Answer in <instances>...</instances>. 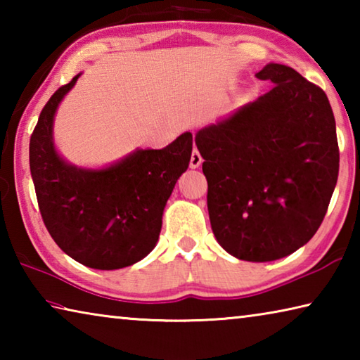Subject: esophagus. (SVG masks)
<instances>
[{"instance_id":"34e87169","label":"esophagus","mask_w":360,"mask_h":360,"mask_svg":"<svg viewBox=\"0 0 360 360\" xmlns=\"http://www.w3.org/2000/svg\"><path fill=\"white\" fill-rule=\"evenodd\" d=\"M202 162H203V158H202V155H200V152L197 150V149H193V152H192V157H191V168H198L200 165H202Z\"/></svg>"}]
</instances>
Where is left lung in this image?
<instances>
[{
    "label": "left lung",
    "instance_id": "1",
    "mask_svg": "<svg viewBox=\"0 0 360 360\" xmlns=\"http://www.w3.org/2000/svg\"><path fill=\"white\" fill-rule=\"evenodd\" d=\"M255 77L275 84L195 135L205 158L216 240L248 262L283 259L307 245L337 186L340 152L327 95L290 66Z\"/></svg>",
    "mask_w": 360,
    "mask_h": 360
}]
</instances>
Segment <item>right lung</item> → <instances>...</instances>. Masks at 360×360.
<instances>
[{
    "label": "right lung",
    "instance_id": "right-lung-1",
    "mask_svg": "<svg viewBox=\"0 0 360 360\" xmlns=\"http://www.w3.org/2000/svg\"><path fill=\"white\" fill-rule=\"evenodd\" d=\"M81 75L41 111L30 139V172L42 221L58 248L89 268L119 270L155 248L163 210L191 162L192 133L163 149H135L100 168L70 163L53 141V120Z\"/></svg>",
    "mask_w": 360,
    "mask_h": 360
}]
</instances>
